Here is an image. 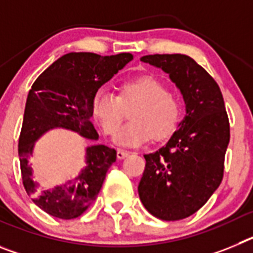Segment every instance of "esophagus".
<instances>
[{"label":"esophagus","mask_w":253,"mask_h":253,"mask_svg":"<svg viewBox=\"0 0 253 253\" xmlns=\"http://www.w3.org/2000/svg\"><path fill=\"white\" fill-rule=\"evenodd\" d=\"M116 156H118V158H119V160H123V158L128 157L129 152L124 151V149H118V152H116Z\"/></svg>","instance_id":"esophagus-1"}]
</instances>
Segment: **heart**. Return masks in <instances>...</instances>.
I'll use <instances>...</instances> for the list:
<instances>
[{
	"instance_id": "obj_1",
	"label": "heart",
	"mask_w": 253,
	"mask_h": 253,
	"mask_svg": "<svg viewBox=\"0 0 253 253\" xmlns=\"http://www.w3.org/2000/svg\"><path fill=\"white\" fill-rule=\"evenodd\" d=\"M125 110L131 111L132 122L120 131ZM93 115L106 135L113 137L120 131L115 137L119 146L138 147L151 137L156 142L171 137L177 129L182 109L180 100L167 91L166 84L144 75L123 82L118 95L97 91L93 97Z\"/></svg>"
}]
</instances>
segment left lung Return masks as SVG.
<instances>
[{"instance_id":"1","label":"left lung","mask_w":253,"mask_h":253,"mask_svg":"<svg viewBox=\"0 0 253 253\" xmlns=\"http://www.w3.org/2000/svg\"><path fill=\"white\" fill-rule=\"evenodd\" d=\"M140 60L169 73L186 104V116L166 146L144 154L138 186L152 215L180 220L196 213L222 182L229 119L218 84L191 57L153 54Z\"/></svg>"}]
</instances>
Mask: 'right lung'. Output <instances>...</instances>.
<instances>
[{
  "instance_id": "right-lung-1",
  "label": "right lung",
  "mask_w": 253,
  "mask_h": 253,
  "mask_svg": "<svg viewBox=\"0 0 253 253\" xmlns=\"http://www.w3.org/2000/svg\"><path fill=\"white\" fill-rule=\"evenodd\" d=\"M133 55L120 53L102 57L95 53H68L48 67L29 91L19 138L22 184L33 202L49 215L73 219L82 215L101 190L107 169L116 161V151L91 146L86 151V167L75 180L57 187H44L31 178L28 158L34 142L51 128H66L96 140L93 97L100 87L125 67Z\"/></svg>"
}]
</instances>
